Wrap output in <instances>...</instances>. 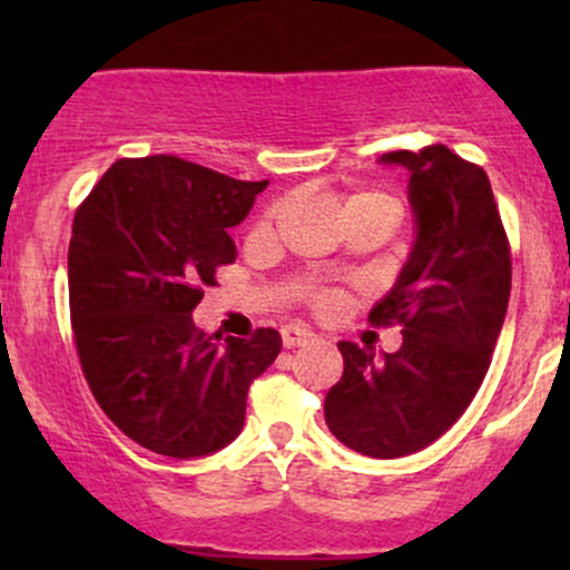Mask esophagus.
<instances>
[{"label": "esophagus", "instance_id": "obj_1", "mask_svg": "<svg viewBox=\"0 0 570 570\" xmlns=\"http://www.w3.org/2000/svg\"><path fill=\"white\" fill-rule=\"evenodd\" d=\"M281 340H284V348H297V345H307L313 340L311 332L305 330V326H284L281 330Z\"/></svg>", "mask_w": 570, "mask_h": 570}]
</instances>
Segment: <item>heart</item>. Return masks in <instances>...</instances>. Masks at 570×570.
Listing matches in <instances>:
<instances>
[{
  "mask_svg": "<svg viewBox=\"0 0 570 570\" xmlns=\"http://www.w3.org/2000/svg\"><path fill=\"white\" fill-rule=\"evenodd\" d=\"M343 212H345V217H351V214H358V212H372V214H377V217L389 219L391 225H394L399 208H396L394 198H389V195L362 189V193H353V195H348V198H345ZM267 227H271V214H267V217L259 222V230H267ZM311 303H313V307H316V311L332 313L340 305V294L335 289H316V292H311Z\"/></svg>",
  "mask_w": 570,
  "mask_h": 570,
  "instance_id": "b5f03b06",
  "label": "heart"
}]
</instances>
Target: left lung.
I'll use <instances>...</instances> for the list:
<instances>
[{
	"mask_svg": "<svg viewBox=\"0 0 570 570\" xmlns=\"http://www.w3.org/2000/svg\"><path fill=\"white\" fill-rule=\"evenodd\" d=\"M410 171L415 246L370 324L402 326V348L375 358L337 343L343 377L326 426L370 458L417 453L442 436L485 381L512 292V254L488 174L444 144L385 153Z\"/></svg>",
	"mask_w": 570,
	"mask_h": 570,
	"instance_id": "obj_1",
	"label": "left lung"
}]
</instances>
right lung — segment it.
Wrapping results in <instances>:
<instances>
[{
  "label": "right lung",
  "instance_id": "add662e5",
  "mask_svg": "<svg viewBox=\"0 0 570 570\" xmlns=\"http://www.w3.org/2000/svg\"><path fill=\"white\" fill-rule=\"evenodd\" d=\"M267 181H240L174 155L122 158L80 203L69 240V311L98 407L153 453L198 458L240 434L254 377L281 335H206L203 286L235 263L230 227Z\"/></svg>",
  "mask_w": 570,
  "mask_h": 570
}]
</instances>
